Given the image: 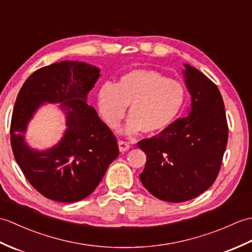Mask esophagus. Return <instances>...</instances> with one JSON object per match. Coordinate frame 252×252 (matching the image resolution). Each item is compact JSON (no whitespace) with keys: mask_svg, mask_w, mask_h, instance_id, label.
<instances>
[{"mask_svg":"<svg viewBox=\"0 0 252 252\" xmlns=\"http://www.w3.org/2000/svg\"><path fill=\"white\" fill-rule=\"evenodd\" d=\"M118 146H119V150L121 151V153H125V151L128 150V148H130V145H128V143L125 142V140H118Z\"/></svg>","mask_w":252,"mask_h":252,"instance_id":"obj_1","label":"esophagus"}]
</instances>
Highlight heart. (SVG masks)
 Here are the masks:
<instances>
[{
  "label": "heart",
  "instance_id": "heart-1",
  "mask_svg": "<svg viewBox=\"0 0 252 252\" xmlns=\"http://www.w3.org/2000/svg\"><path fill=\"white\" fill-rule=\"evenodd\" d=\"M186 101L184 86L154 69L137 68L122 75L116 85L104 84L97 107L104 121L116 127L128 107L125 132L157 134L176 119Z\"/></svg>",
  "mask_w": 252,
  "mask_h": 252
}]
</instances>
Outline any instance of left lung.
<instances>
[{"mask_svg": "<svg viewBox=\"0 0 252 252\" xmlns=\"http://www.w3.org/2000/svg\"><path fill=\"white\" fill-rule=\"evenodd\" d=\"M185 67L190 114L137 143L147 156L140 181L154 196L171 203L192 200L214 184L229 135L218 87L189 64Z\"/></svg>", "mask_w": 252, "mask_h": 252, "instance_id": "1", "label": "left lung"}]
</instances>
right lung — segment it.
Returning a JSON list of instances; mask_svg holds the SVG:
<instances>
[{
    "instance_id": "right-lung-1",
    "label": "right lung",
    "mask_w": 252,
    "mask_h": 252,
    "mask_svg": "<svg viewBox=\"0 0 252 252\" xmlns=\"http://www.w3.org/2000/svg\"><path fill=\"white\" fill-rule=\"evenodd\" d=\"M99 69L84 62L62 61L35 71L17 95L10 122V144L16 162L35 189L47 198L72 203L94 191L119 156L117 138L87 104V94ZM45 101L61 102L67 112V131L46 152L24 142L27 122Z\"/></svg>"
}]
</instances>
